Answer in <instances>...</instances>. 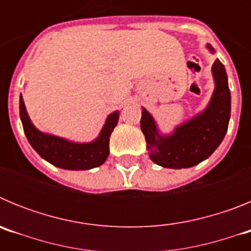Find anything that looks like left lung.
Returning <instances> with one entry per match:
<instances>
[{
  "mask_svg": "<svg viewBox=\"0 0 251 251\" xmlns=\"http://www.w3.org/2000/svg\"><path fill=\"white\" fill-rule=\"evenodd\" d=\"M214 52V48L207 44ZM215 90L202 113L181 124L170 136H161L152 115L143 108L141 129L146 137L150 157L166 168H188L211 156L223 142L230 121L231 97L227 75L219 59L212 65Z\"/></svg>",
  "mask_w": 251,
  "mask_h": 251,
  "instance_id": "1",
  "label": "left lung"
}]
</instances>
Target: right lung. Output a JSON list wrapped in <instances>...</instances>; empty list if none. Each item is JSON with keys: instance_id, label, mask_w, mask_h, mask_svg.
I'll return each instance as SVG.
<instances>
[{"instance_id": "1", "label": "right lung", "mask_w": 251, "mask_h": 251, "mask_svg": "<svg viewBox=\"0 0 251 251\" xmlns=\"http://www.w3.org/2000/svg\"><path fill=\"white\" fill-rule=\"evenodd\" d=\"M20 117L28 143L51 165L64 170H90L103 165L109 156V137L118 123L119 112L108 115L100 134L90 143H75L68 139L40 132L31 123L25 103L20 95Z\"/></svg>"}]
</instances>
